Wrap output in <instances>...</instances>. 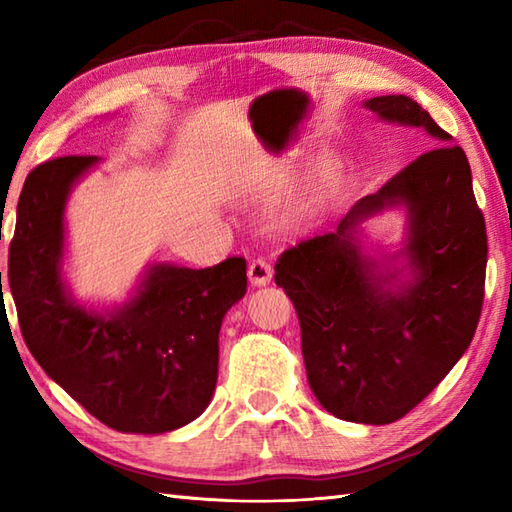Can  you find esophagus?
<instances>
[{
    "mask_svg": "<svg viewBox=\"0 0 512 512\" xmlns=\"http://www.w3.org/2000/svg\"><path fill=\"white\" fill-rule=\"evenodd\" d=\"M273 279V268L266 262V259H253L248 264V281L253 286H266L268 281Z\"/></svg>",
    "mask_w": 512,
    "mask_h": 512,
    "instance_id": "esophagus-1",
    "label": "esophagus"
}]
</instances>
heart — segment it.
Listing matches in <instances>:
<instances>
[{"label":"heart","instance_id":"b5f03b06","mask_svg":"<svg viewBox=\"0 0 512 512\" xmlns=\"http://www.w3.org/2000/svg\"><path fill=\"white\" fill-rule=\"evenodd\" d=\"M270 191H273V182H270V180L259 182L257 187L253 189V193L257 195V198H266V195H270ZM297 217H299V204L297 202L286 204L284 209H281L279 215H277V226L279 228H288V226H292V224L297 222Z\"/></svg>","mask_w":512,"mask_h":512}]
</instances>
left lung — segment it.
I'll use <instances>...</instances> for the list:
<instances>
[{
    "instance_id": "1",
    "label": "left lung",
    "mask_w": 512,
    "mask_h": 512,
    "mask_svg": "<svg viewBox=\"0 0 512 512\" xmlns=\"http://www.w3.org/2000/svg\"><path fill=\"white\" fill-rule=\"evenodd\" d=\"M380 121L418 127L431 151L358 200L334 233L284 250L275 281L295 303L314 396L332 416L389 424L427 398L469 350L480 321L486 226L462 147L405 94L363 103ZM402 205L394 256H367L357 226Z\"/></svg>"
}]
</instances>
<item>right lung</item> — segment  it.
I'll return each mask as SVG.
<instances>
[{
	"mask_svg": "<svg viewBox=\"0 0 512 512\" xmlns=\"http://www.w3.org/2000/svg\"><path fill=\"white\" fill-rule=\"evenodd\" d=\"M96 165V156H63L28 173L8 250L19 328L43 372L94 418L123 433H167L209 407L217 339L246 295V259L202 270L151 264L121 306H83L63 279L65 204Z\"/></svg>",
	"mask_w": 512,
	"mask_h": 512,
	"instance_id": "add662e5",
	"label": "right lung"
}]
</instances>
